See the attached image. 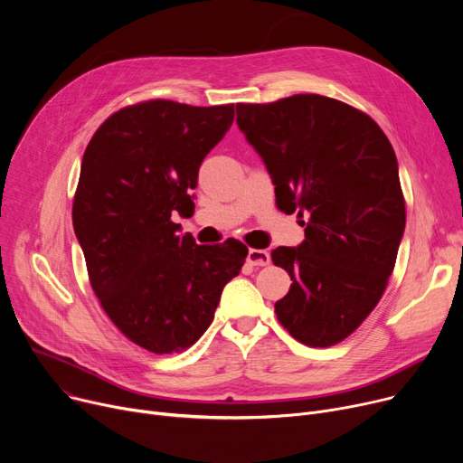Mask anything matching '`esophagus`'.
Masks as SVG:
<instances>
[{
	"label": "esophagus",
	"mask_w": 463,
	"mask_h": 463,
	"mask_svg": "<svg viewBox=\"0 0 463 463\" xmlns=\"http://www.w3.org/2000/svg\"><path fill=\"white\" fill-rule=\"evenodd\" d=\"M248 262L251 266H266L270 264V253L264 250H250L248 251Z\"/></svg>",
	"instance_id": "esophagus-1"
}]
</instances>
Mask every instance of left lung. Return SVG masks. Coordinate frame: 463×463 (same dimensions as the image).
Listing matches in <instances>:
<instances>
[{
  "instance_id": "8db88e82",
  "label": "left lung",
  "mask_w": 463,
  "mask_h": 463,
  "mask_svg": "<svg viewBox=\"0 0 463 463\" xmlns=\"http://www.w3.org/2000/svg\"><path fill=\"white\" fill-rule=\"evenodd\" d=\"M236 124L269 170L278 208L307 217L300 246L272 251L293 281L278 321L309 347L339 344L383 297L405 231L392 144L368 114L317 93L240 103Z\"/></svg>"
}]
</instances>
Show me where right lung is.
<instances>
[{"label":"right lung","instance_id":"obj_1","mask_svg":"<svg viewBox=\"0 0 463 463\" xmlns=\"http://www.w3.org/2000/svg\"><path fill=\"white\" fill-rule=\"evenodd\" d=\"M234 119V105L156 99L114 112L82 157L72 227L90 283L110 321L156 354L206 332L248 248L197 246L173 217L193 215L199 168Z\"/></svg>","mask_w":463,"mask_h":463}]
</instances>
